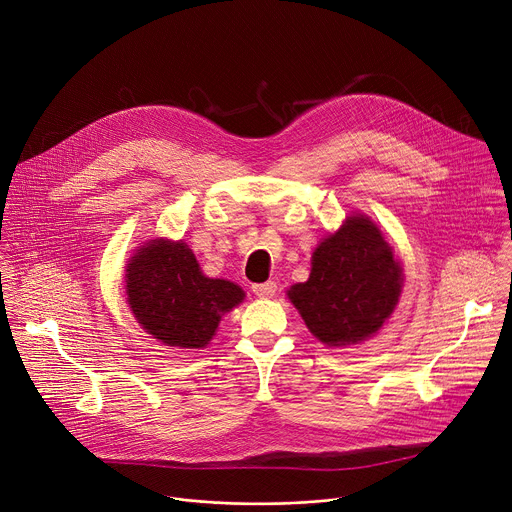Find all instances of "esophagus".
<instances>
[{
    "label": "esophagus",
    "mask_w": 512,
    "mask_h": 512,
    "mask_svg": "<svg viewBox=\"0 0 512 512\" xmlns=\"http://www.w3.org/2000/svg\"><path fill=\"white\" fill-rule=\"evenodd\" d=\"M277 291V283L275 281H267V283H255L253 285V294L259 298H273Z\"/></svg>",
    "instance_id": "obj_1"
}]
</instances>
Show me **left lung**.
Listing matches in <instances>:
<instances>
[{"instance_id":"8db88e82","label":"left lung","mask_w":512,"mask_h":512,"mask_svg":"<svg viewBox=\"0 0 512 512\" xmlns=\"http://www.w3.org/2000/svg\"><path fill=\"white\" fill-rule=\"evenodd\" d=\"M401 291V265L381 231L350 216L320 243L306 283L287 291L310 332L328 346L358 344L391 316Z\"/></svg>"}]
</instances>
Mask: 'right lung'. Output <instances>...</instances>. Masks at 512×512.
Wrapping results in <instances>:
<instances>
[{
    "instance_id": "obj_1",
    "label": "right lung",
    "mask_w": 512,
    "mask_h": 512,
    "mask_svg": "<svg viewBox=\"0 0 512 512\" xmlns=\"http://www.w3.org/2000/svg\"><path fill=\"white\" fill-rule=\"evenodd\" d=\"M127 300L137 322L168 346L204 348L221 316L243 300V289L204 277L180 241H152L127 265Z\"/></svg>"
}]
</instances>
